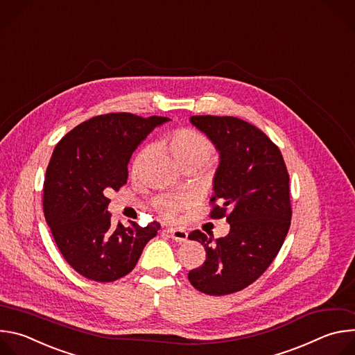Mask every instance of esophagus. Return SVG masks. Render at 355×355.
I'll use <instances>...</instances> for the list:
<instances>
[{"label":"esophagus","instance_id":"obj_1","mask_svg":"<svg viewBox=\"0 0 355 355\" xmlns=\"http://www.w3.org/2000/svg\"><path fill=\"white\" fill-rule=\"evenodd\" d=\"M167 233H168V234L171 236V239H173V240H175V241L184 243V241H187V240H188V233H187V230H184V229L171 227V229H168V230H167Z\"/></svg>","mask_w":355,"mask_h":355}]
</instances>
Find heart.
Listing matches in <instances>:
<instances>
[{
	"mask_svg": "<svg viewBox=\"0 0 355 355\" xmlns=\"http://www.w3.org/2000/svg\"><path fill=\"white\" fill-rule=\"evenodd\" d=\"M159 146L166 147L184 170L202 166L211 159L214 153V144L209 137L192 128H181L171 132L162 139ZM151 156H153V147H143L133 159V174L140 173ZM153 205L162 216L171 219L178 216V214L187 208L188 199L180 193H162L155 199Z\"/></svg>",
	"mask_w": 355,
	"mask_h": 355,
	"instance_id": "b5f03b06",
	"label": "heart"
}]
</instances>
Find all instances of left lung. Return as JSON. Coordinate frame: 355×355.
<instances>
[{
    "mask_svg": "<svg viewBox=\"0 0 355 355\" xmlns=\"http://www.w3.org/2000/svg\"><path fill=\"white\" fill-rule=\"evenodd\" d=\"M191 122L220 151L209 216L226 218L230 232L219 239L189 233L205 247L207 260L188 279L207 295H230L260 278L284 244L292 218L289 174L278 146L254 125L212 115Z\"/></svg>",
    "mask_w": 355,
    "mask_h": 355,
    "instance_id": "obj_1",
    "label": "left lung"
}]
</instances>
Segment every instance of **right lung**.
<instances>
[{
    "label": "right lung",
    "mask_w": 355,
    "mask_h": 355,
    "mask_svg": "<svg viewBox=\"0 0 355 355\" xmlns=\"http://www.w3.org/2000/svg\"><path fill=\"white\" fill-rule=\"evenodd\" d=\"M167 121L129 112L98 115L56 144L43 182V212L62 256L87 279L112 282L125 277L157 234V222L114 226L107 192L126 184L135 148Z\"/></svg>",
    "instance_id": "right-lung-1"
}]
</instances>
